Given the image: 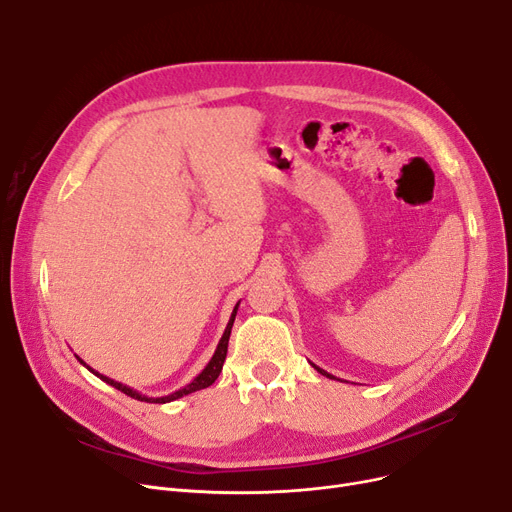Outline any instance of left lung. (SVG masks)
Listing matches in <instances>:
<instances>
[{
	"label": "left lung",
	"instance_id": "1",
	"mask_svg": "<svg viewBox=\"0 0 512 512\" xmlns=\"http://www.w3.org/2000/svg\"><path fill=\"white\" fill-rule=\"evenodd\" d=\"M313 367H315V369H317V371H319V373H321V375H326V378H330V380H336V378H334V375H332V373H328V371H324V369H321V367H317V365H313Z\"/></svg>",
	"mask_w": 512,
	"mask_h": 512
}]
</instances>
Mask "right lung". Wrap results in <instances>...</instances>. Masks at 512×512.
<instances>
[{"label": "right lung", "instance_id": "1", "mask_svg": "<svg viewBox=\"0 0 512 512\" xmlns=\"http://www.w3.org/2000/svg\"><path fill=\"white\" fill-rule=\"evenodd\" d=\"M238 305H240V301L234 305L232 315H230V321H228V326H226V330H224V334H222V338H220V342H218V348H215L213 357H211V359H209V363L205 365V369L197 375L195 380H191V382H188L186 386H182L180 390H176V392H172V394H166V396H145V394H141L139 390H134V388H130V386H126V384H122V382H116V380H112V378H107V375H103V373H99V371L91 369V367H89L83 359H80V357H76V359L80 361V365H85L93 375H97L99 380H103L105 384L114 386L116 390L124 392L126 396H130V398H137V400H141V402H155V405H166V402H172V400H178V398H182V396H186V394H193V392H197V390H203V388L211 386L215 380H218V375H220V371H222V367H224V361H226L228 340H230V332H232V324H234V317H236Z\"/></svg>", "mask_w": 512, "mask_h": 512}]
</instances>
